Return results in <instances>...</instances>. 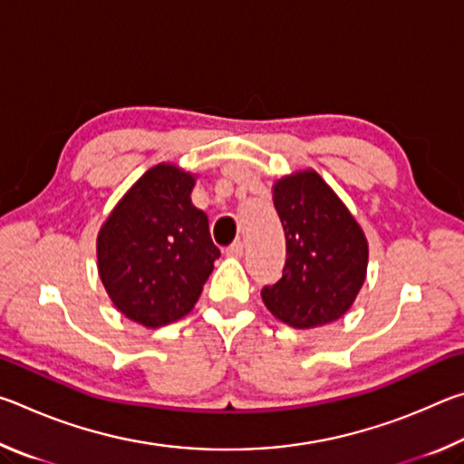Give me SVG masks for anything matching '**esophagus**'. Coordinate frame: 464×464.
Masks as SVG:
<instances>
[{"label": "esophagus", "mask_w": 464, "mask_h": 464, "mask_svg": "<svg viewBox=\"0 0 464 464\" xmlns=\"http://www.w3.org/2000/svg\"><path fill=\"white\" fill-rule=\"evenodd\" d=\"M225 256H229V257L243 256V241H233L231 246H227L225 247Z\"/></svg>", "instance_id": "34e87169"}]
</instances>
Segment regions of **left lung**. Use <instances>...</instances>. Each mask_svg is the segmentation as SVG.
I'll return each mask as SVG.
<instances>
[{"instance_id":"8db88e82","label":"left lung","mask_w":464,"mask_h":464,"mask_svg":"<svg viewBox=\"0 0 464 464\" xmlns=\"http://www.w3.org/2000/svg\"><path fill=\"white\" fill-rule=\"evenodd\" d=\"M274 208L285 227L286 262L276 285L262 288L266 307L298 329L332 324L364 285L362 229L315 171L276 182Z\"/></svg>"}]
</instances>
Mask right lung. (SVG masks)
<instances>
[{
    "label": "right lung",
    "instance_id": "add662e5",
    "mask_svg": "<svg viewBox=\"0 0 464 464\" xmlns=\"http://www.w3.org/2000/svg\"><path fill=\"white\" fill-rule=\"evenodd\" d=\"M194 178L155 166L116 204L98 235V270L116 309L145 327L194 309L221 251L190 202Z\"/></svg>",
    "mask_w": 464,
    "mask_h": 464
}]
</instances>
